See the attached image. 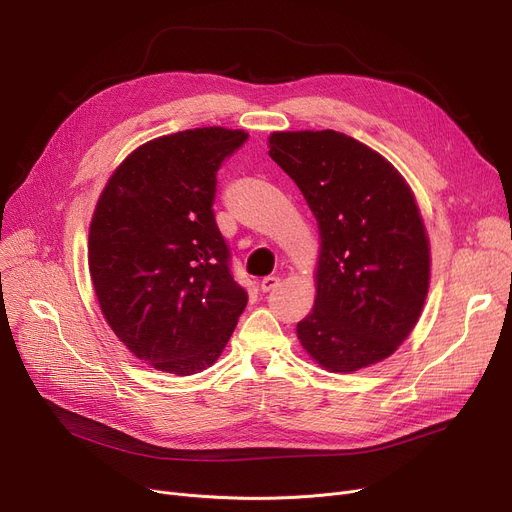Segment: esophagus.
<instances>
[{"instance_id": "1", "label": "esophagus", "mask_w": 512, "mask_h": 512, "mask_svg": "<svg viewBox=\"0 0 512 512\" xmlns=\"http://www.w3.org/2000/svg\"><path fill=\"white\" fill-rule=\"evenodd\" d=\"M259 286H261L263 292H270V290H274L276 286H280V276H265V278L259 282Z\"/></svg>"}]
</instances>
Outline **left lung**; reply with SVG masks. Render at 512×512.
<instances>
[{"label":"left lung","instance_id":"left-lung-1","mask_svg":"<svg viewBox=\"0 0 512 512\" xmlns=\"http://www.w3.org/2000/svg\"><path fill=\"white\" fill-rule=\"evenodd\" d=\"M270 157L319 224L305 351L336 373L390 357L415 328L429 286V242L411 188L392 164L336 130L274 132Z\"/></svg>","mask_w":512,"mask_h":512}]
</instances>
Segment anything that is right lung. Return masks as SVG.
Masks as SVG:
<instances>
[{
    "label": "right lung",
    "instance_id": "obj_1",
    "mask_svg": "<svg viewBox=\"0 0 512 512\" xmlns=\"http://www.w3.org/2000/svg\"><path fill=\"white\" fill-rule=\"evenodd\" d=\"M247 139L209 126L149 141L122 161L95 207L97 301L128 351L159 371L211 367L247 307L211 209L218 170Z\"/></svg>",
    "mask_w": 512,
    "mask_h": 512
}]
</instances>
